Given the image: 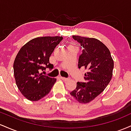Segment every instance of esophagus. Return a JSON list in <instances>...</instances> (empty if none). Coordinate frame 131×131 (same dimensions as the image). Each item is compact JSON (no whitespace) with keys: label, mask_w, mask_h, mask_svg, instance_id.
Here are the masks:
<instances>
[{"label":"esophagus","mask_w":131,"mask_h":131,"mask_svg":"<svg viewBox=\"0 0 131 131\" xmlns=\"http://www.w3.org/2000/svg\"><path fill=\"white\" fill-rule=\"evenodd\" d=\"M60 79H62L63 81H67L68 80V78H64V77H61V76H60Z\"/></svg>","instance_id":"34e87169"}]
</instances>
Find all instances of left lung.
<instances>
[{
  "instance_id": "8db88e82",
  "label": "left lung",
  "mask_w": 131,
  "mask_h": 131,
  "mask_svg": "<svg viewBox=\"0 0 131 131\" xmlns=\"http://www.w3.org/2000/svg\"><path fill=\"white\" fill-rule=\"evenodd\" d=\"M80 43L82 53L79 55L78 68L84 67V82H78L71 95L81 103H89L104 91L112 79L114 62L109 49L100 40L73 36Z\"/></svg>"
}]
</instances>
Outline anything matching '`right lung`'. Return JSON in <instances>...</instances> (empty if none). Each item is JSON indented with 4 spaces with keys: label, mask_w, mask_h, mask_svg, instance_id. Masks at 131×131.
<instances>
[{
    "label": "right lung",
    "mask_w": 131,
    "mask_h": 131,
    "mask_svg": "<svg viewBox=\"0 0 131 131\" xmlns=\"http://www.w3.org/2000/svg\"><path fill=\"white\" fill-rule=\"evenodd\" d=\"M60 36H46L29 40L16 55L13 63L16 84L21 93L28 100L37 101L50 92L56 82L55 78L40 72L52 68L50 55L61 40Z\"/></svg>",
    "instance_id": "1"
}]
</instances>
